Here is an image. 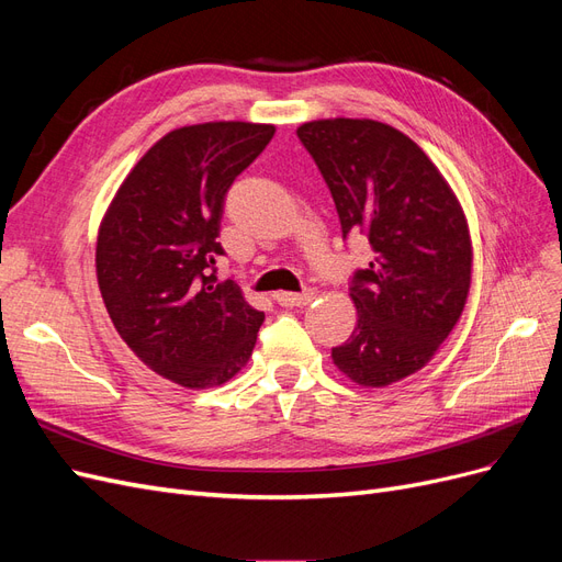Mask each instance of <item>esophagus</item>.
<instances>
[{"label":"esophagus","mask_w":562,"mask_h":562,"mask_svg":"<svg viewBox=\"0 0 562 562\" xmlns=\"http://www.w3.org/2000/svg\"><path fill=\"white\" fill-rule=\"evenodd\" d=\"M316 297L314 288H307L302 293H274V300L281 304V307H300V304H310Z\"/></svg>","instance_id":"1"}]
</instances>
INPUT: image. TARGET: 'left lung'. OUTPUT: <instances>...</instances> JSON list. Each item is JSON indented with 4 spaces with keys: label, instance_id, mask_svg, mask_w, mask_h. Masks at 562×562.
Returning a JSON list of instances; mask_svg holds the SVG:
<instances>
[{
    "label": "left lung",
    "instance_id": "8db88e82",
    "mask_svg": "<svg viewBox=\"0 0 562 562\" xmlns=\"http://www.w3.org/2000/svg\"><path fill=\"white\" fill-rule=\"evenodd\" d=\"M297 138L326 180L342 236L363 234L375 258L351 277L359 312L335 366L361 386H384L429 363L462 316L471 241L438 168L403 135L370 119H323Z\"/></svg>",
    "mask_w": 562,
    "mask_h": 562
}]
</instances>
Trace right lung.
<instances>
[{
  "label": "right lung",
  "instance_id": "add662e5",
  "mask_svg": "<svg viewBox=\"0 0 562 562\" xmlns=\"http://www.w3.org/2000/svg\"><path fill=\"white\" fill-rule=\"evenodd\" d=\"M274 126H182L135 164L100 225L95 269L116 333L161 378L220 386L250 359L265 312L217 283L225 199Z\"/></svg>",
  "mask_w": 562,
  "mask_h": 562
}]
</instances>
